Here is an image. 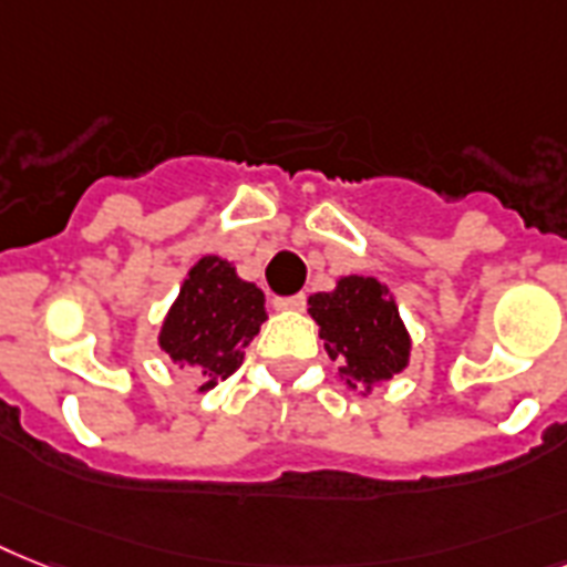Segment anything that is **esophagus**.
I'll return each instance as SVG.
<instances>
[{
	"label": "esophagus",
	"mask_w": 567,
	"mask_h": 567,
	"mask_svg": "<svg viewBox=\"0 0 567 567\" xmlns=\"http://www.w3.org/2000/svg\"><path fill=\"white\" fill-rule=\"evenodd\" d=\"M274 306L285 308V311H299V308H306V293H293V297H276Z\"/></svg>",
	"instance_id": "esophagus-1"
}]
</instances>
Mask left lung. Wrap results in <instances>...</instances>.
<instances>
[{
	"label": "left lung",
	"instance_id": "8db88e82",
	"mask_svg": "<svg viewBox=\"0 0 567 567\" xmlns=\"http://www.w3.org/2000/svg\"><path fill=\"white\" fill-rule=\"evenodd\" d=\"M308 311L320 323V338L331 361H343L340 372L349 388L363 381L393 379L408 367L411 338L399 320V308L388 288L372 276H343L331 293H315Z\"/></svg>",
	"mask_w": 567,
	"mask_h": 567
}]
</instances>
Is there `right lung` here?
<instances>
[{
  "label": "right lung",
  "instance_id": "1",
  "mask_svg": "<svg viewBox=\"0 0 567 567\" xmlns=\"http://www.w3.org/2000/svg\"><path fill=\"white\" fill-rule=\"evenodd\" d=\"M265 317V293L238 279L229 261L206 256L188 270L159 331V347L177 363L195 367L200 390H209L238 370Z\"/></svg>",
  "mask_w": 567,
  "mask_h": 567
}]
</instances>
